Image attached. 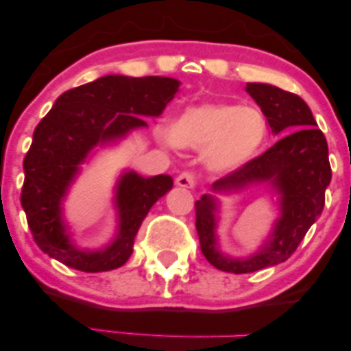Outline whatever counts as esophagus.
Segmentation results:
<instances>
[{
    "mask_svg": "<svg viewBox=\"0 0 351 351\" xmlns=\"http://www.w3.org/2000/svg\"><path fill=\"white\" fill-rule=\"evenodd\" d=\"M176 184L181 188H195L196 186V175L193 171L180 173L176 178Z\"/></svg>",
    "mask_w": 351,
    "mask_h": 351,
    "instance_id": "34e87169",
    "label": "esophagus"
}]
</instances>
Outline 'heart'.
I'll use <instances>...</instances> for the list:
<instances>
[{"label":"heart","mask_w":351,"mask_h":351,"mask_svg":"<svg viewBox=\"0 0 351 351\" xmlns=\"http://www.w3.org/2000/svg\"><path fill=\"white\" fill-rule=\"evenodd\" d=\"M167 142L193 150H204V162L213 171H232L251 162L264 147L267 119L259 108L236 104H196L173 120Z\"/></svg>","instance_id":"1"}]
</instances>
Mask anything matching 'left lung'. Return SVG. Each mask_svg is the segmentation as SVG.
I'll list each match as a JSON object with an SVG mask.
<instances>
[{"label":"left lung","instance_id":"1","mask_svg":"<svg viewBox=\"0 0 351 351\" xmlns=\"http://www.w3.org/2000/svg\"><path fill=\"white\" fill-rule=\"evenodd\" d=\"M245 90L261 107L274 134L293 132L211 186L213 193H231L254 183H269L279 193L280 217L259 251L245 259L224 256L216 239L217 199L215 195H203L195 203L201 252L216 269L232 274L256 272L287 261L320 216L332 180L327 140L307 104L269 84L249 82Z\"/></svg>","mask_w":351,"mask_h":351}]
</instances>
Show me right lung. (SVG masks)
<instances>
[{
    "label": "right lung",
    "instance_id": "add662e5",
    "mask_svg": "<svg viewBox=\"0 0 351 351\" xmlns=\"http://www.w3.org/2000/svg\"><path fill=\"white\" fill-rule=\"evenodd\" d=\"M178 87V80L171 77L104 75L56 100L36 127L23 163L21 204L41 251L82 272L112 271L127 263L145 216L173 188L171 176L143 178L135 171L123 173L115 195L119 234L100 251H86L71 243L60 203L92 148L147 127L143 117L162 115Z\"/></svg>",
    "mask_w": 351,
    "mask_h": 351
}]
</instances>
